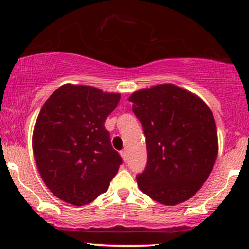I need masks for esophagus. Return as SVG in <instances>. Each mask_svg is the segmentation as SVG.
Returning a JSON list of instances; mask_svg holds the SVG:
<instances>
[{
  "label": "esophagus",
  "mask_w": 249,
  "mask_h": 249,
  "mask_svg": "<svg viewBox=\"0 0 249 249\" xmlns=\"http://www.w3.org/2000/svg\"><path fill=\"white\" fill-rule=\"evenodd\" d=\"M121 154H122V158L124 159V161L127 160V150L126 148H124V150L121 151Z\"/></svg>",
  "instance_id": "esophagus-1"
}]
</instances>
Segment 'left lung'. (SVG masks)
<instances>
[{
    "label": "left lung",
    "instance_id": "obj_1",
    "mask_svg": "<svg viewBox=\"0 0 249 249\" xmlns=\"http://www.w3.org/2000/svg\"><path fill=\"white\" fill-rule=\"evenodd\" d=\"M128 101L146 137V167L136 177L139 188L168 206L190 199L218 156L213 113L199 97L173 84L137 91Z\"/></svg>",
    "mask_w": 249,
    "mask_h": 249
}]
</instances>
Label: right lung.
I'll return each instance as SVG.
<instances>
[{
  "label": "right lung",
  "instance_id": "add662e5",
  "mask_svg": "<svg viewBox=\"0 0 249 249\" xmlns=\"http://www.w3.org/2000/svg\"><path fill=\"white\" fill-rule=\"evenodd\" d=\"M119 99V93L65 84L44 103L33 150L43 181L57 198L82 206L108 188L123 159L104 124Z\"/></svg>",
  "mask_w": 249,
  "mask_h": 249
}]
</instances>
